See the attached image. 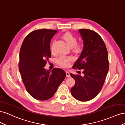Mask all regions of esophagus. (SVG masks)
I'll return each mask as SVG.
<instances>
[{"instance_id": "obj_1", "label": "esophagus", "mask_w": 125, "mask_h": 125, "mask_svg": "<svg viewBox=\"0 0 125 125\" xmlns=\"http://www.w3.org/2000/svg\"><path fill=\"white\" fill-rule=\"evenodd\" d=\"M66 76H67V77H70V73H68V72L66 71Z\"/></svg>"}]
</instances>
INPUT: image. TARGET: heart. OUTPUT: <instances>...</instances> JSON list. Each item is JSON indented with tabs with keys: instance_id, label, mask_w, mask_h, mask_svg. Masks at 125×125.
Masks as SVG:
<instances>
[{
	"instance_id": "heart-1",
	"label": "heart",
	"mask_w": 125,
	"mask_h": 125,
	"mask_svg": "<svg viewBox=\"0 0 125 125\" xmlns=\"http://www.w3.org/2000/svg\"><path fill=\"white\" fill-rule=\"evenodd\" d=\"M62 39L65 40L68 46L71 48L73 47L75 51H79L80 50V47L79 45H77V40L76 38L70 32H67L62 36ZM54 41L52 42L51 46V50L52 52H54ZM73 58L71 56H66L62 55L57 59V63L62 67H67L69 65V62L73 60Z\"/></svg>"
}]
</instances>
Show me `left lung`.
<instances>
[{
  "instance_id": "left-lung-1",
  "label": "left lung",
  "mask_w": 125,
  "mask_h": 125,
  "mask_svg": "<svg viewBox=\"0 0 125 125\" xmlns=\"http://www.w3.org/2000/svg\"><path fill=\"white\" fill-rule=\"evenodd\" d=\"M79 32L83 40V48L73 69H83L84 75L70 73L75 80L71 93L75 99L88 101L100 93L109 69L108 52L103 39L92 30L82 29Z\"/></svg>"
}]
</instances>
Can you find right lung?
<instances>
[{"instance_id": "right-lung-1", "label": "right lung", "mask_w": 125, "mask_h": 125, "mask_svg": "<svg viewBox=\"0 0 125 125\" xmlns=\"http://www.w3.org/2000/svg\"><path fill=\"white\" fill-rule=\"evenodd\" d=\"M57 31L43 29L29 33L22 44L19 69L28 92L34 99H50L65 79L66 74L60 68H44L51 57V41Z\"/></svg>"}]
</instances>
